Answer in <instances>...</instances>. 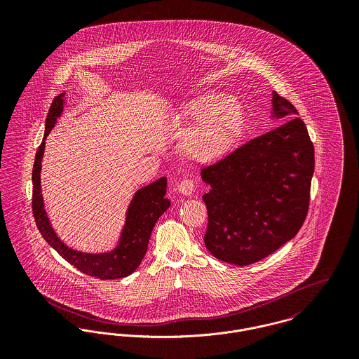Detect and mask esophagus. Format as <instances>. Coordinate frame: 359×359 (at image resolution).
Segmentation results:
<instances>
[{
    "label": "esophagus",
    "mask_w": 359,
    "mask_h": 359,
    "mask_svg": "<svg viewBox=\"0 0 359 359\" xmlns=\"http://www.w3.org/2000/svg\"><path fill=\"white\" fill-rule=\"evenodd\" d=\"M177 189L180 191V194L185 196H191L195 192V182L192 180H184L178 184Z\"/></svg>",
    "instance_id": "esophagus-1"
}]
</instances>
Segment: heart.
<instances>
[{
    "instance_id": "obj_1",
    "label": "heart",
    "mask_w": 359,
    "mask_h": 359,
    "mask_svg": "<svg viewBox=\"0 0 359 359\" xmlns=\"http://www.w3.org/2000/svg\"><path fill=\"white\" fill-rule=\"evenodd\" d=\"M182 118L191 123L182 141V149L191 160L217 161L232 151L245 127L241 103L232 98L205 94L187 103Z\"/></svg>"
}]
</instances>
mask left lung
Returning a JSON list of instances; mask_svg holds the SVG:
<instances>
[{
  "mask_svg": "<svg viewBox=\"0 0 359 359\" xmlns=\"http://www.w3.org/2000/svg\"><path fill=\"white\" fill-rule=\"evenodd\" d=\"M272 114L287 121L202 168L207 250L249 265L276 252L303 226L315 167L313 145L294 104L273 93Z\"/></svg>",
  "mask_w": 359,
  "mask_h": 359,
  "instance_id": "1",
  "label": "left lung"
}]
</instances>
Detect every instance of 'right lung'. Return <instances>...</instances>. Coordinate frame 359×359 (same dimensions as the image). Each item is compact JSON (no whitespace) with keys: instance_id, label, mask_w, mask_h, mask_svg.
I'll list each match as a JSON object with an SVG mask.
<instances>
[{"instance_id":"right-lung-1","label":"right lung","mask_w":359,"mask_h":359,"mask_svg":"<svg viewBox=\"0 0 359 359\" xmlns=\"http://www.w3.org/2000/svg\"><path fill=\"white\" fill-rule=\"evenodd\" d=\"M63 97L60 94L53 98L46 120V134L41 145L37 149L34 165H33V199L32 208L36 225L46 239V242L59 256L63 257L67 262L74 265L79 271L86 275L100 278L102 280L118 279L133 273L148 250V243L154 224L158 217L170 207V201L165 199L167 191V178L161 177L151 185L141 188L133 198L127 210L126 225L121 232L120 242L113 252L101 255H88L81 253L73 249H69L55 233L50 224L47 212L44 210V202L41 195V158L46 148V138L50 134L56 118L62 114L63 110Z\"/></svg>"}]
</instances>
